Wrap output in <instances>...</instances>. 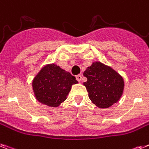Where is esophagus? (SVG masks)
I'll list each match as a JSON object with an SVG mask.
<instances>
[{
	"label": "esophagus",
	"mask_w": 149,
	"mask_h": 149,
	"mask_svg": "<svg viewBox=\"0 0 149 149\" xmlns=\"http://www.w3.org/2000/svg\"><path fill=\"white\" fill-rule=\"evenodd\" d=\"M76 78H77V80L79 81V82H80L81 80H82V75L79 74L77 75V77H76Z\"/></svg>",
	"instance_id": "1"
}]
</instances>
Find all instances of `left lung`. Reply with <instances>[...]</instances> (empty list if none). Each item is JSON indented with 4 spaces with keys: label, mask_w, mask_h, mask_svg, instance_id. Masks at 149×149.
Masks as SVG:
<instances>
[{
    "label": "left lung",
    "mask_w": 149,
    "mask_h": 149,
    "mask_svg": "<svg viewBox=\"0 0 149 149\" xmlns=\"http://www.w3.org/2000/svg\"><path fill=\"white\" fill-rule=\"evenodd\" d=\"M87 81L83 83L89 93V97L100 108H109L120 99L124 89L123 77L100 62L87 67L83 72Z\"/></svg>",
    "instance_id": "8db88e82"
}]
</instances>
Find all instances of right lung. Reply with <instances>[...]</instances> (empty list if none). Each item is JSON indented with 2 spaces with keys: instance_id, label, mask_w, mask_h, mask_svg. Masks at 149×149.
<instances>
[{
  "instance_id": "obj_1",
  "label": "right lung",
  "mask_w": 149,
  "mask_h": 149,
  "mask_svg": "<svg viewBox=\"0 0 149 149\" xmlns=\"http://www.w3.org/2000/svg\"><path fill=\"white\" fill-rule=\"evenodd\" d=\"M76 77L55 64L44 66L33 81V89L41 103L56 107L66 100Z\"/></svg>"
}]
</instances>
